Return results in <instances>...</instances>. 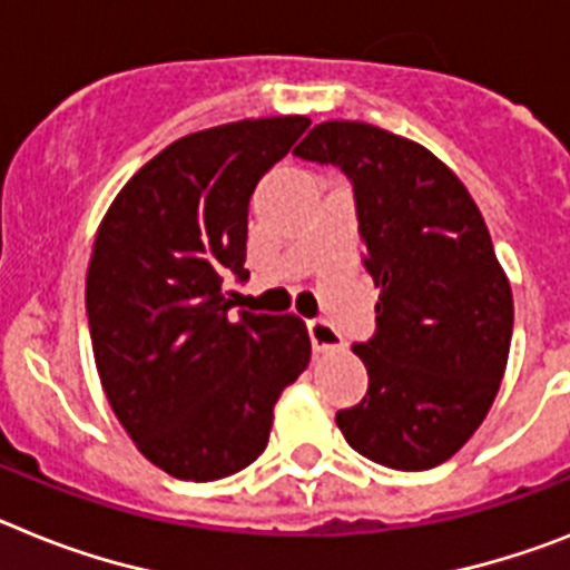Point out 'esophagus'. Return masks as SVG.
<instances>
[{
    "instance_id": "esophagus-1",
    "label": "esophagus",
    "mask_w": 570,
    "mask_h": 570,
    "mask_svg": "<svg viewBox=\"0 0 570 570\" xmlns=\"http://www.w3.org/2000/svg\"><path fill=\"white\" fill-rule=\"evenodd\" d=\"M309 338H313L315 353H326V350H338L344 341H341L338 330H335L330 321L324 318H313L309 321Z\"/></svg>"
}]
</instances>
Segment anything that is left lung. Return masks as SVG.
Masks as SVG:
<instances>
[{"label":"left lung","mask_w":570,"mask_h":570,"mask_svg":"<svg viewBox=\"0 0 570 570\" xmlns=\"http://www.w3.org/2000/svg\"><path fill=\"white\" fill-rule=\"evenodd\" d=\"M295 155L350 177L381 289L375 335L353 346L367 395L335 422L384 468L448 462L484 422L511 353V281L482 212L433 151L370 122H321Z\"/></svg>","instance_id":"1"}]
</instances>
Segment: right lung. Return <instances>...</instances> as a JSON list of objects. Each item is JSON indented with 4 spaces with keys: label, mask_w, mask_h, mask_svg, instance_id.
<instances>
[{
    "label": "right lung",
    "mask_w": 570,
    "mask_h": 570,
    "mask_svg": "<svg viewBox=\"0 0 570 570\" xmlns=\"http://www.w3.org/2000/svg\"><path fill=\"white\" fill-rule=\"evenodd\" d=\"M301 114L203 128L166 146L102 217L86 278L94 361L114 415L168 476L215 482L266 450L281 393L309 364L298 315L232 313L257 180Z\"/></svg>",
    "instance_id": "add662e5"
}]
</instances>
